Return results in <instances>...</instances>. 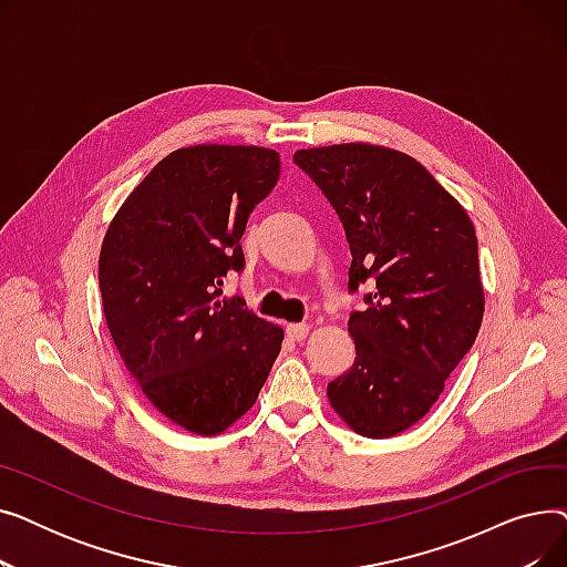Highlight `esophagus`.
Wrapping results in <instances>:
<instances>
[{
    "mask_svg": "<svg viewBox=\"0 0 567 567\" xmlns=\"http://www.w3.org/2000/svg\"><path fill=\"white\" fill-rule=\"evenodd\" d=\"M285 333H287L289 340L301 342V340L308 338L310 326H308V323H287V326H285Z\"/></svg>",
    "mask_w": 567,
    "mask_h": 567,
    "instance_id": "34e87169",
    "label": "esophagus"
}]
</instances>
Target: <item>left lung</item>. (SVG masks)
<instances>
[{
	"label": "left lung",
	"mask_w": 567,
	"mask_h": 567,
	"mask_svg": "<svg viewBox=\"0 0 567 567\" xmlns=\"http://www.w3.org/2000/svg\"><path fill=\"white\" fill-rule=\"evenodd\" d=\"M342 220L349 289L372 280L351 312L353 365L326 395L355 434L389 439L419 423L481 331L478 238L464 206L415 158L381 144L299 148Z\"/></svg>",
	"instance_id": "obj_1"
}]
</instances>
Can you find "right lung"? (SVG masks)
Instances as JSON below:
<instances>
[{
    "instance_id": "obj_1",
    "label": "right lung",
    "mask_w": 567,
    "mask_h": 567,
    "mask_svg": "<svg viewBox=\"0 0 567 567\" xmlns=\"http://www.w3.org/2000/svg\"><path fill=\"white\" fill-rule=\"evenodd\" d=\"M278 178L274 148H176L105 231L99 287L112 342L146 400L193 434L241 419L280 353V326L223 296L227 274L244 268L252 208Z\"/></svg>"
}]
</instances>
